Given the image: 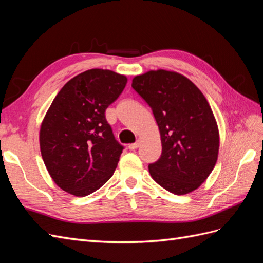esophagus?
<instances>
[{
	"mask_svg": "<svg viewBox=\"0 0 263 263\" xmlns=\"http://www.w3.org/2000/svg\"><path fill=\"white\" fill-rule=\"evenodd\" d=\"M139 146H140V140H137L136 142H134V144H130V145L128 146V148H129L130 150H135V149H137Z\"/></svg>",
	"mask_w": 263,
	"mask_h": 263,
	"instance_id": "1",
	"label": "esophagus"
}]
</instances>
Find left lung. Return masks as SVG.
Listing matches in <instances>:
<instances>
[{"label": "left lung", "instance_id": "obj_1", "mask_svg": "<svg viewBox=\"0 0 263 263\" xmlns=\"http://www.w3.org/2000/svg\"><path fill=\"white\" fill-rule=\"evenodd\" d=\"M132 86L153 109L160 132L162 153L148 165L150 176L176 195L192 192L208 179L218 157V127L209 102L174 71H148L135 77Z\"/></svg>", "mask_w": 263, "mask_h": 263}]
</instances>
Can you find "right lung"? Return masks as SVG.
<instances>
[{
    "label": "right lung",
    "instance_id": "obj_1",
    "mask_svg": "<svg viewBox=\"0 0 263 263\" xmlns=\"http://www.w3.org/2000/svg\"><path fill=\"white\" fill-rule=\"evenodd\" d=\"M127 78L91 69L71 79L42 123L41 153L50 177L76 196L99 190L113 176L124 147L115 139L105 110L125 89Z\"/></svg>",
    "mask_w": 263,
    "mask_h": 263
}]
</instances>
